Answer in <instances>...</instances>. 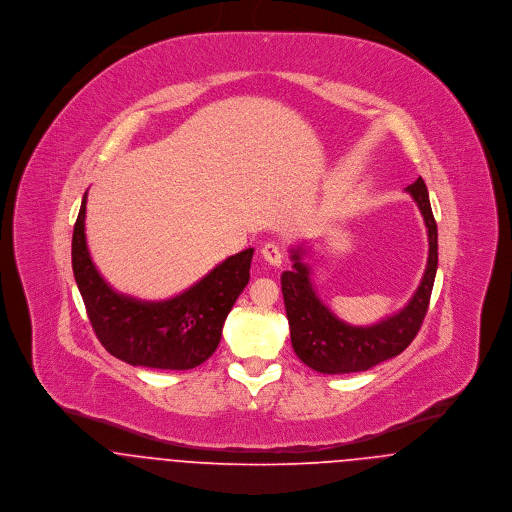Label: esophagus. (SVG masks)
I'll list each match as a JSON object with an SVG mask.
<instances>
[{"instance_id":"esophagus-1","label":"esophagus","mask_w":512,"mask_h":512,"mask_svg":"<svg viewBox=\"0 0 512 512\" xmlns=\"http://www.w3.org/2000/svg\"><path fill=\"white\" fill-rule=\"evenodd\" d=\"M262 256H264V260H266L268 264H272V266H282L284 254H282V248H280L276 242H266V244L262 246Z\"/></svg>"}]
</instances>
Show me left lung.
<instances>
[{"mask_svg":"<svg viewBox=\"0 0 512 512\" xmlns=\"http://www.w3.org/2000/svg\"><path fill=\"white\" fill-rule=\"evenodd\" d=\"M428 226V266L408 305L366 327L341 321L313 290L309 268L301 262L303 248H292L293 268L282 274V293L290 321L292 345L301 363L323 374L361 372L400 355L418 335L428 313L438 270V224L422 177L406 187Z\"/></svg>","mask_w":512,"mask_h":512,"instance_id":"8db88e82","label":"left lung"}]
</instances>
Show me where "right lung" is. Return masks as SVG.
<instances>
[{
  "instance_id": "obj_1",
  "label": "right lung",
  "mask_w": 512,
  "mask_h": 512,
  "mask_svg": "<svg viewBox=\"0 0 512 512\" xmlns=\"http://www.w3.org/2000/svg\"><path fill=\"white\" fill-rule=\"evenodd\" d=\"M84 219L86 193L74 222L73 272L102 347L128 365L161 370L203 365L217 351L224 319L250 280L254 248L226 258L171 299L142 301L114 292L104 282L86 246Z\"/></svg>"
}]
</instances>
